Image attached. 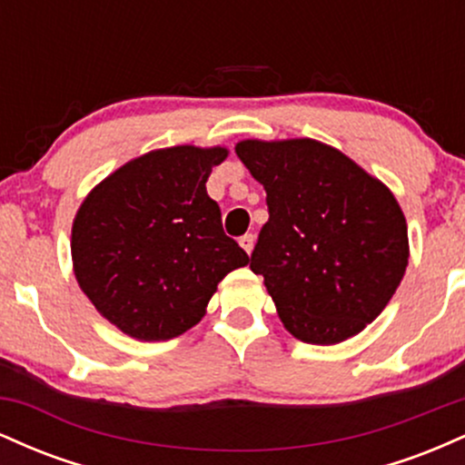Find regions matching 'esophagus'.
<instances>
[{"label":"esophagus","instance_id":"34e87169","mask_svg":"<svg viewBox=\"0 0 465 465\" xmlns=\"http://www.w3.org/2000/svg\"><path fill=\"white\" fill-rule=\"evenodd\" d=\"M253 244H255L253 233H244V236L240 238V247L247 251V253H251V251H253Z\"/></svg>","mask_w":465,"mask_h":465}]
</instances>
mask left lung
Returning a JSON list of instances; mask_svg holds the SVG:
<instances>
[{
    "label": "left lung",
    "mask_w": 465,
    "mask_h": 465,
    "mask_svg": "<svg viewBox=\"0 0 465 465\" xmlns=\"http://www.w3.org/2000/svg\"><path fill=\"white\" fill-rule=\"evenodd\" d=\"M264 185L269 221L251 253L277 314L303 343L359 334L393 297L409 264L407 221L387 185L314 140L236 146Z\"/></svg>",
    "instance_id": "8db88e82"
}]
</instances>
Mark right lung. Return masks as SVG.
Segmentation results:
<instances>
[{"label": "right lung", "mask_w": 465, "mask_h": 465, "mask_svg": "<svg viewBox=\"0 0 465 465\" xmlns=\"http://www.w3.org/2000/svg\"><path fill=\"white\" fill-rule=\"evenodd\" d=\"M225 148L174 146L133 159L89 192L72 227L74 273L124 334L168 341L201 322L218 282L249 262L207 196Z\"/></svg>", "instance_id": "right-lung-1"}]
</instances>
